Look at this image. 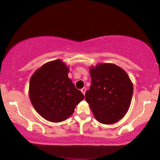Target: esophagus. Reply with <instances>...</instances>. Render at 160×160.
<instances>
[{"instance_id": "esophagus-1", "label": "esophagus", "mask_w": 160, "mask_h": 160, "mask_svg": "<svg viewBox=\"0 0 160 160\" xmlns=\"http://www.w3.org/2000/svg\"><path fill=\"white\" fill-rule=\"evenodd\" d=\"M81 92H82V93L85 95V92H86V88H83L82 89H81Z\"/></svg>"}]
</instances>
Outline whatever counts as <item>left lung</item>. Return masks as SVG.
<instances>
[{
	"label": "left lung",
	"instance_id": "1",
	"mask_svg": "<svg viewBox=\"0 0 160 160\" xmlns=\"http://www.w3.org/2000/svg\"><path fill=\"white\" fill-rule=\"evenodd\" d=\"M90 89L85 99L94 118L113 124L124 117L131 103L133 85L128 75L116 64L102 63L90 68Z\"/></svg>",
	"mask_w": 160,
	"mask_h": 160
}]
</instances>
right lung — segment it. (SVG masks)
<instances>
[{
  "instance_id": "obj_1",
  "label": "right lung",
  "mask_w": 160,
  "mask_h": 160,
  "mask_svg": "<svg viewBox=\"0 0 160 160\" xmlns=\"http://www.w3.org/2000/svg\"><path fill=\"white\" fill-rule=\"evenodd\" d=\"M68 66L57 59L42 65L29 80L32 104L40 116L51 122L66 120L85 98L68 76Z\"/></svg>"
}]
</instances>
